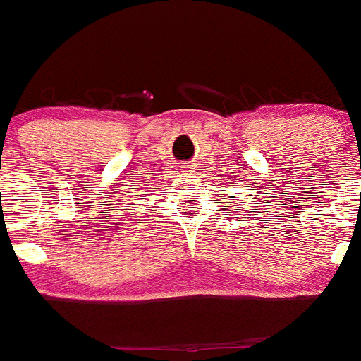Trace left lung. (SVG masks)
<instances>
[{
    "label": "left lung",
    "mask_w": 361,
    "mask_h": 361,
    "mask_svg": "<svg viewBox=\"0 0 361 361\" xmlns=\"http://www.w3.org/2000/svg\"><path fill=\"white\" fill-rule=\"evenodd\" d=\"M231 197H232V195H231Z\"/></svg>",
    "instance_id": "obj_1"
}]
</instances>
